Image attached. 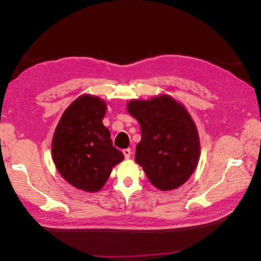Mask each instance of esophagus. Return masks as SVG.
Returning a JSON list of instances; mask_svg holds the SVG:
<instances>
[{
    "instance_id": "obj_1",
    "label": "esophagus",
    "mask_w": 261,
    "mask_h": 261,
    "mask_svg": "<svg viewBox=\"0 0 261 261\" xmlns=\"http://www.w3.org/2000/svg\"><path fill=\"white\" fill-rule=\"evenodd\" d=\"M123 154H124V156H125V159H129V158H130V154H132L130 149H129V148H127V149H124V150H123Z\"/></svg>"
}]
</instances>
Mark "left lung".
Masks as SVG:
<instances>
[{
    "label": "left lung",
    "instance_id": "1",
    "mask_svg": "<svg viewBox=\"0 0 261 261\" xmlns=\"http://www.w3.org/2000/svg\"><path fill=\"white\" fill-rule=\"evenodd\" d=\"M127 111L140 124L135 161L150 183L160 191L183 185L200 154L198 132L187 110L168 94H160L150 100L129 101Z\"/></svg>",
    "mask_w": 261,
    "mask_h": 261
}]
</instances>
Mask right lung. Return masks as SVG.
I'll list each match as a JSON object with an SVG mask.
<instances>
[{"label":"right lung","instance_id":"add662e5","mask_svg":"<svg viewBox=\"0 0 261 261\" xmlns=\"http://www.w3.org/2000/svg\"><path fill=\"white\" fill-rule=\"evenodd\" d=\"M106 111L103 100L83 94L65 110L54 132L55 167L67 183L85 192H99L124 159L102 123Z\"/></svg>","mask_w":261,"mask_h":261}]
</instances>
